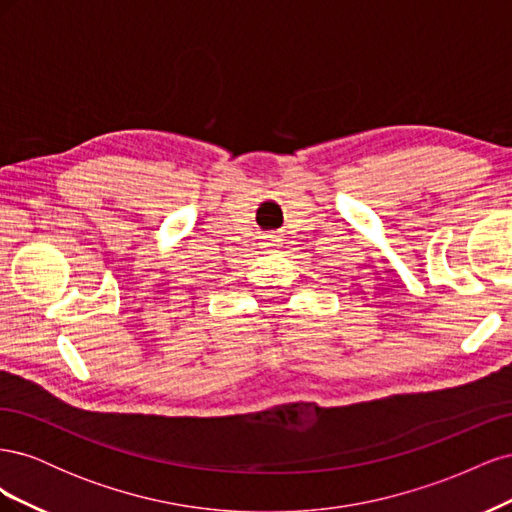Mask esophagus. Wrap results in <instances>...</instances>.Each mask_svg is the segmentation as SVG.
<instances>
[{"label":"esophagus","instance_id":"obj_1","mask_svg":"<svg viewBox=\"0 0 512 512\" xmlns=\"http://www.w3.org/2000/svg\"><path fill=\"white\" fill-rule=\"evenodd\" d=\"M265 245L269 247V250H275V247H277V241H280V239H277V235H275V232H269V235H265Z\"/></svg>","mask_w":512,"mask_h":512}]
</instances>
